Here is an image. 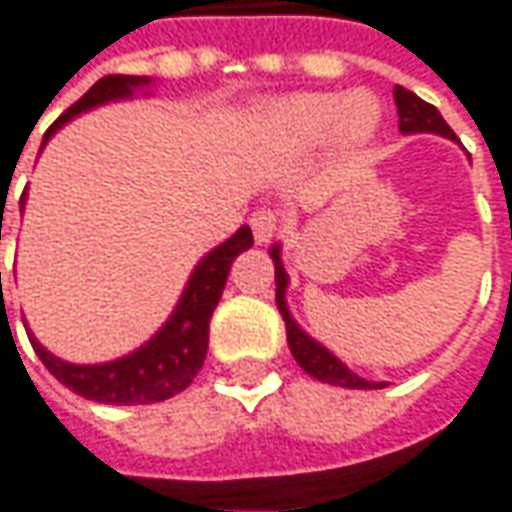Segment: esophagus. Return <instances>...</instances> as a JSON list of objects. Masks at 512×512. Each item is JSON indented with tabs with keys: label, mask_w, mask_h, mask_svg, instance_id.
<instances>
[{
	"label": "esophagus",
	"mask_w": 512,
	"mask_h": 512,
	"mask_svg": "<svg viewBox=\"0 0 512 512\" xmlns=\"http://www.w3.org/2000/svg\"><path fill=\"white\" fill-rule=\"evenodd\" d=\"M249 226L255 232L257 243H269L277 235V229H280V215L272 212V209H257L255 215L249 218Z\"/></svg>",
	"instance_id": "obj_1"
}]
</instances>
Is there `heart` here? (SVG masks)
I'll list each match as a JSON object with an SVG mask.
<instances>
[{
	"mask_svg": "<svg viewBox=\"0 0 512 512\" xmlns=\"http://www.w3.org/2000/svg\"><path fill=\"white\" fill-rule=\"evenodd\" d=\"M334 124L345 141H365L377 130L379 104L365 93L348 98L334 93H297L272 104L266 113V127L274 141L291 150H303L323 141Z\"/></svg>",
	"mask_w": 512,
	"mask_h": 512,
	"instance_id": "obj_1",
	"label": "heart"
}]
</instances>
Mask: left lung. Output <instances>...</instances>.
<instances>
[{
  "mask_svg": "<svg viewBox=\"0 0 512 512\" xmlns=\"http://www.w3.org/2000/svg\"><path fill=\"white\" fill-rule=\"evenodd\" d=\"M394 101H397L399 113V133H433L456 141V133L445 124V118L439 115V110L433 104H428V101H422L416 93H411V90H405V87L397 84L394 87ZM272 260L274 283H277L274 300H277V309H280L283 320H286V340H289L291 354H294V360L300 362V368L314 379L328 382V385H340V388H382L385 382H368V379L357 377L348 365H343L328 348H323L317 340H311L309 334L294 323L289 306H286L289 274H286L283 260H280V246H272Z\"/></svg>",
  "mask_w": 512,
  "mask_h": 512,
  "instance_id": "left-lung-1",
  "label": "left lung"
}]
</instances>
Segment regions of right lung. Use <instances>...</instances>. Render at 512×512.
I'll return each instance as SVG.
<instances>
[{
  "mask_svg": "<svg viewBox=\"0 0 512 512\" xmlns=\"http://www.w3.org/2000/svg\"><path fill=\"white\" fill-rule=\"evenodd\" d=\"M144 84H150V79H141V76H104V79H98L73 107H67L53 121V127L45 133V141L62 124H67L70 118L87 113L98 104L130 98L133 90L144 87ZM19 206L25 209V195H22ZM252 243H255L252 229L240 226L232 238L203 257L201 263L195 266V272L189 277L184 294H181L175 311L169 314L167 323L158 328V334L152 337L150 343H144L138 351L121 357V360L101 362V365L64 362L59 357H53L45 345L27 331L30 345L39 354V360L45 362L47 371L59 379L64 388H70L73 394H79L84 399L104 402V405H150V402L175 397L201 371L203 360H206V345H209L212 311L221 300L223 286H226V277H229L235 257L240 252H246Z\"/></svg>",
  "mask_w": 512,
  "mask_h": 512,
  "instance_id": "add662e5",
  "label": "right lung"
}]
</instances>
